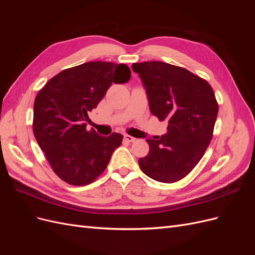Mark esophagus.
Instances as JSON below:
<instances>
[{
    "mask_svg": "<svg viewBox=\"0 0 255 255\" xmlns=\"http://www.w3.org/2000/svg\"><path fill=\"white\" fill-rule=\"evenodd\" d=\"M123 138H125V140L128 141V142H134L136 140V138L133 137V136H129L128 134H126L125 136H123Z\"/></svg>",
    "mask_w": 255,
    "mask_h": 255,
    "instance_id": "esophagus-1",
    "label": "esophagus"
}]
</instances>
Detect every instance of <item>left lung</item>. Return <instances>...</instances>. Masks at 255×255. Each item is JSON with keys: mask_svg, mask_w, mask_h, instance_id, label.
I'll return each mask as SVG.
<instances>
[{"mask_svg": "<svg viewBox=\"0 0 255 255\" xmlns=\"http://www.w3.org/2000/svg\"><path fill=\"white\" fill-rule=\"evenodd\" d=\"M145 89L150 112L168 120L167 133L148 138V155L138 159L144 174L157 182L174 183L196 167L210 144L218 103L205 80L182 67L163 61L132 66Z\"/></svg>", "mask_w": 255, "mask_h": 255, "instance_id": "8db88e82", "label": "left lung"}]
</instances>
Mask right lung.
Listing matches in <instances>:
<instances>
[{
	"label": "right lung",
	"mask_w": 255,
	"mask_h": 255,
	"mask_svg": "<svg viewBox=\"0 0 255 255\" xmlns=\"http://www.w3.org/2000/svg\"><path fill=\"white\" fill-rule=\"evenodd\" d=\"M125 64L89 61L56 74L38 92L34 103L36 140L61 180L75 186L94 182L109 165L123 136L104 137L87 130L88 113L113 83L129 81Z\"/></svg>",
	"instance_id": "1"
}]
</instances>
